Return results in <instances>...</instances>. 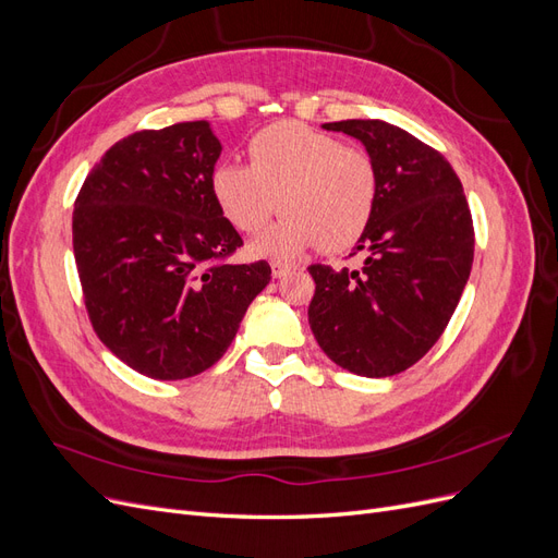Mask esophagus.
<instances>
[{
  "mask_svg": "<svg viewBox=\"0 0 558 558\" xmlns=\"http://www.w3.org/2000/svg\"><path fill=\"white\" fill-rule=\"evenodd\" d=\"M269 267H272V277L275 279H281V277H286V275L291 272V265H286L281 260H272V263H269Z\"/></svg>",
  "mask_w": 558,
  "mask_h": 558,
  "instance_id": "obj_1",
  "label": "esophagus"
}]
</instances>
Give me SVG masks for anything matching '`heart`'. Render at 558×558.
I'll use <instances>...</instances> for the list:
<instances>
[{
  "instance_id": "obj_1",
  "label": "heart",
  "mask_w": 558,
  "mask_h": 558,
  "mask_svg": "<svg viewBox=\"0 0 558 558\" xmlns=\"http://www.w3.org/2000/svg\"><path fill=\"white\" fill-rule=\"evenodd\" d=\"M248 165L221 162L209 177L214 202L240 232H258L272 214L281 221L251 244L256 256L295 258L320 244L344 251L367 230L379 177L367 150L295 121L251 137Z\"/></svg>"
}]
</instances>
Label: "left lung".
<instances>
[{
  "label": "left lung",
  "instance_id": "1",
  "mask_svg": "<svg viewBox=\"0 0 558 558\" xmlns=\"http://www.w3.org/2000/svg\"><path fill=\"white\" fill-rule=\"evenodd\" d=\"M377 165V207L361 269L312 265L310 326L326 356L361 377H391L440 340L468 283L475 232L463 185L428 144L386 121L324 123Z\"/></svg>",
  "mask_w": 558,
  "mask_h": 558
}]
</instances>
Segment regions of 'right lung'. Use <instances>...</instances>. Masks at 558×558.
<instances>
[{
    "instance_id": "add662e5",
    "label": "right lung",
    "mask_w": 558,
    "mask_h": 558,
    "mask_svg": "<svg viewBox=\"0 0 558 558\" xmlns=\"http://www.w3.org/2000/svg\"><path fill=\"white\" fill-rule=\"evenodd\" d=\"M221 142L207 121L113 144L76 197L78 279L99 340L140 375L174 381L223 356L272 269L221 263L242 246L214 202Z\"/></svg>"
}]
</instances>
